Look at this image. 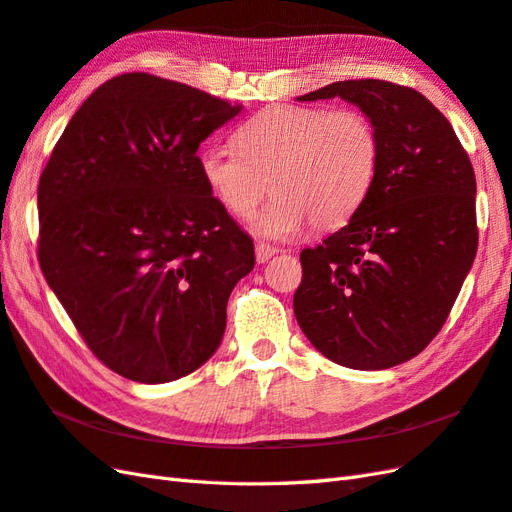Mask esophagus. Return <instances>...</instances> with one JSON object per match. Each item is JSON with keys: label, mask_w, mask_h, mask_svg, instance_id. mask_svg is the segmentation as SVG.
<instances>
[{"label": "esophagus", "mask_w": 512, "mask_h": 512, "mask_svg": "<svg viewBox=\"0 0 512 512\" xmlns=\"http://www.w3.org/2000/svg\"><path fill=\"white\" fill-rule=\"evenodd\" d=\"M273 254H278V249H273V247H269V245H265V243H258L256 245V263H267V260L273 256Z\"/></svg>", "instance_id": "obj_1"}]
</instances>
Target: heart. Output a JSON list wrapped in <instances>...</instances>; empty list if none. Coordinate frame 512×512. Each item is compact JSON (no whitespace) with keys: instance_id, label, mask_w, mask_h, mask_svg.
Here are the masks:
<instances>
[{"instance_id":"obj_1","label":"heart","mask_w":512,"mask_h":512,"mask_svg":"<svg viewBox=\"0 0 512 512\" xmlns=\"http://www.w3.org/2000/svg\"><path fill=\"white\" fill-rule=\"evenodd\" d=\"M236 147H206L199 171L219 206L232 217L254 213L258 236L289 241L308 223L341 228L363 206L380 165V139L356 108L271 106L236 132Z\"/></svg>"}]
</instances>
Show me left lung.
I'll return each mask as SVG.
<instances>
[{"label":"left lung","instance_id":"8db88e82","mask_svg":"<svg viewBox=\"0 0 512 512\" xmlns=\"http://www.w3.org/2000/svg\"><path fill=\"white\" fill-rule=\"evenodd\" d=\"M332 97L376 126L380 165L350 223L299 254L293 310L336 365L389 369L439 334L473 265L476 176L450 121L419 91L345 80L297 99Z\"/></svg>","mask_w":512,"mask_h":512}]
</instances>
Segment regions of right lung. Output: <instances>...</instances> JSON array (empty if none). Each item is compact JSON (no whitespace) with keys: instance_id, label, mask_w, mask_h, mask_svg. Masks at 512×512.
I'll return each instance as SVG.
<instances>
[{"instance_id":"obj_1","label":"right lung","mask_w":512,"mask_h":512,"mask_svg":"<svg viewBox=\"0 0 512 512\" xmlns=\"http://www.w3.org/2000/svg\"><path fill=\"white\" fill-rule=\"evenodd\" d=\"M241 112L189 84L123 73L78 108L39 180V263L84 343L119 376L202 367L254 241L210 195L199 143Z\"/></svg>"}]
</instances>
